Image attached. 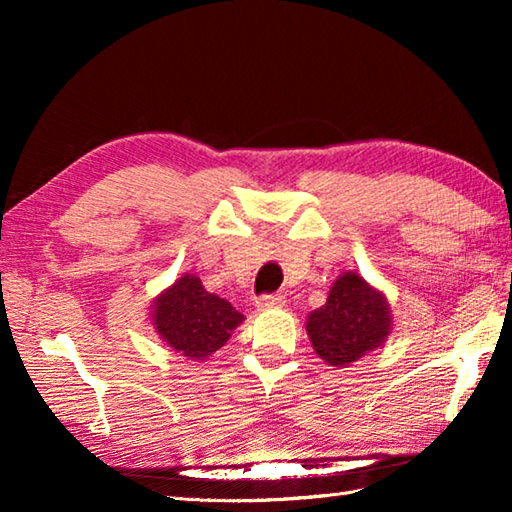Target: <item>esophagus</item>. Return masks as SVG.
Wrapping results in <instances>:
<instances>
[{"label": "esophagus", "mask_w": 512, "mask_h": 512, "mask_svg": "<svg viewBox=\"0 0 512 512\" xmlns=\"http://www.w3.org/2000/svg\"><path fill=\"white\" fill-rule=\"evenodd\" d=\"M255 305H257V309H277L284 305V298L280 296V293H268V296H259Z\"/></svg>", "instance_id": "obj_1"}]
</instances>
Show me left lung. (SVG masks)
<instances>
[{"mask_svg":"<svg viewBox=\"0 0 512 512\" xmlns=\"http://www.w3.org/2000/svg\"><path fill=\"white\" fill-rule=\"evenodd\" d=\"M391 318L384 293L348 271L332 284L325 305L309 314L307 334L320 359L343 368L384 345Z\"/></svg>","mask_w":512,"mask_h":512,"instance_id":"obj_1","label":"left lung"}]
</instances>
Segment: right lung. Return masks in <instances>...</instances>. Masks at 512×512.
I'll use <instances>...</instances> for the list:
<instances>
[{
  "label": "right lung",
  "instance_id": "obj_1",
  "mask_svg": "<svg viewBox=\"0 0 512 512\" xmlns=\"http://www.w3.org/2000/svg\"><path fill=\"white\" fill-rule=\"evenodd\" d=\"M155 332L180 352V357L203 361L223 348L244 314L214 293L205 291L201 277L185 273L153 300Z\"/></svg>",
  "mask_w": 512,
  "mask_h": 512
}]
</instances>
